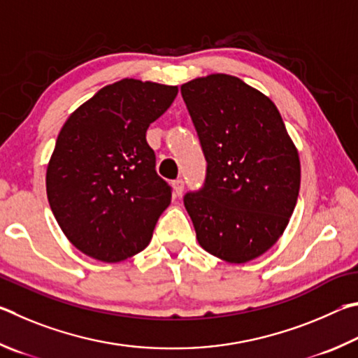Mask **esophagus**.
I'll use <instances>...</instances> for the list:
<instances>
[{
	"label": "esophagus",
	"mask_w": 358,
	"mask_h": 358,
	"mask_svg": "<svg viewBox=\"0 0 358 358\" xmlns=\"http://www.w3.org/2000/svg\"><path fill=\"white\" fill-rule=\"evenodd\" d=\"M173 189H174V195L180 196L184 192V180L182 179H176L173 180Z\"/></svg>",
	"instance_id": "obj_1"
}]
</instances>
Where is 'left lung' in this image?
I'll return each instance as SVG.
<instances>
[{"label":"left lung","instance_id":"8db88e82","mask_svg":"<svg viewBox=\"0 0 358 358\" xmlns=\"http://www.w3.org/2000/svg\"><path fill=\"white\" fill-rule=\"evenodd\" d=\"M208 162L204 185L184 196L206 252L243 264L275 245L300 190L297 148L271 99L212 73L180 86Z\"/></svg>","mask_w":358,"mask_h":358}]
</instances>
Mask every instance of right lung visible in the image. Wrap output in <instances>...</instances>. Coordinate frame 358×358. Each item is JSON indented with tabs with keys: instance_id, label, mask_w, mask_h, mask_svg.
<instances>
[{
	"instance_id": "1",
	"label": "right lung",
	"mask_w": 358,
	"mask_h": 358,
	"mask_svg": "<svg viewBox=\"0 0 358 358\" xmlns=\"http://www.w3.org/2000/svg\"><path fill=\"white\" fill-rule=\"evenodd\" d=\"M178 86L124 78L78 106L62 125L47 166V196L75 248L119 262L148 247L171 187L155 171L146 130Z\"/></svg>"
}]
</instances>
